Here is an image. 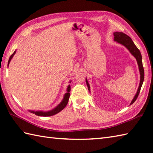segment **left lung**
<instances>
[{
	"mask_svg": "<svg viewBox=\"0 0 153 153\" xmlns=\"http://www.w3.org/2000/svg\"><path fill=\"white\" fill-rule=\"evenodd\" d=\"M114 41H117L118 43L122 44L123 45L128 48V49L130 51V53L134 55L135 58H136V60L137 61V64L139 68V71H140V83H139V86L137 90V92L136 93L135 96L134 97V99L132 100V101L131 102L130 105H132L134 103L136 99H137L138 95L139 93H140L141 86L143 85V83L144 81V68L143 66V63H142V56H141V54L140 53V51H139L137 47L135 46V44L134 43V42L131 40V39L129 37L128 35H127L126 34L123 33V32H115L114 33ZM86 80V83L87 87H88L89 90H90V87L89 85V83L87 82V80Z\"/></svg>",
	"mask_w": 153,
	"mask_h": 153,
	"instance_id": "1",
	"label": "left lung"
}]
</instances>
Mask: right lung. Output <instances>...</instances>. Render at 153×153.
Wrapping results in <instances>:
<instances>
[{"mask_svg": "<svg viewBox=\"0 0 153 153\" xmlns=\"http://www.w3.org/2000/svg\"><path fill=\"white\" fill-rule=\"evenodd\" d=\"M16 53V51L14 52V53H13L10 56L9 58V60H8V63H10V62L12 58L14 56V54ZM68 93H66L65 94L64 99L62 100V101L61 102V103L60 105H58L56 108H54L53 110H51V111H48V112H32L35 113V114L37 115V116H53L54 114H56L60 112L61 110H62L67 105L68 102V100H69V97L70 96V86L69 85L68 87V90H67Z\"/></svg>", "mask_w": 153, "mask_h": 153, "instance_id": "1", "label": "right lung"}]
</instances>
